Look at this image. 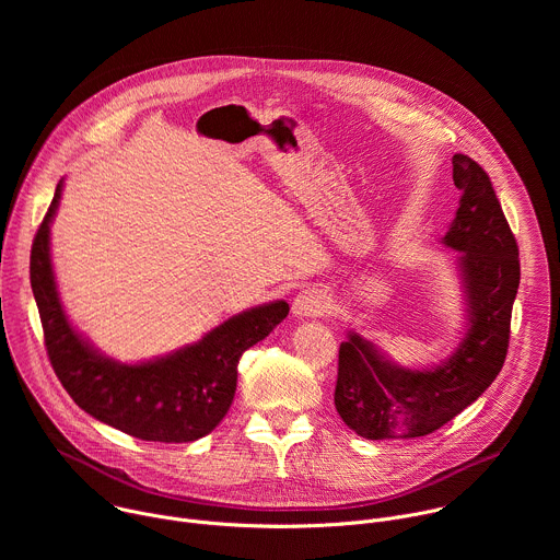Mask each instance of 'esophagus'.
I'll return each mask as SVG.
<instances>
[{
  "label": "esophagus",
  "mask_w": 560,
  "mask_h": 560,
  "mask_svg": "<svg viewBox=\"0 0 560 560\" xmlns=\"http://www.w3.org/2000/svg\"><path fill=\"white\" fill-rule=\"evenodd\" d=\"M330 307V296L318 290V288H307L303 292H299L292 301V312L296 316H322L324 312H328Z\"/></svg>",
  "instance_id": "34e87169"
}]
</instances>
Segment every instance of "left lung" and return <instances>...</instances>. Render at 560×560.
<instances>
[{
  "label": "left lung",
  "mask_w": 560,
  "mask_h": 560,
  "mask_svg": "<svg viewBox=\"0 0 560 560\" xmlns=\"http://www.w3.org/2000/svg\"><path fill=\"white\" fill-rule=\"evenodd\" d=\"M452 177L463 195L443 244L458 250L467 332L452 357L430 370L398 368L374 343L348 332L339 348L335 406L343 423L370 441L417 439L443 428L492 385L508 357L521 283L516 238L474 159L454 154Z\"/></svg>",
  "instance_id": "left-lung-1"
}]
</instances>
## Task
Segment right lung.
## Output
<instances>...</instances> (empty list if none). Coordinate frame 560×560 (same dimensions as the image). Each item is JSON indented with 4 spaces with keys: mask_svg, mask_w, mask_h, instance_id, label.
<instances>
[{
    "mask_svg": "<svg viewBox=\"0 0 560 560\" xmlns=\"http://www.w3.org/2000/svg\"><path fill=\"white\" fill-rule=\"evenodd\" d=\"M61 197L57 184L50 208L31 250V285L39 307L50 365L72 401L141 441L188 443L210 434L228 415L236 389V363L288 316L285 301L236 314L201 341L168 357L128 365L100 354L68 324L52 264L50 223Z\"/></svg>",
    "mask_w": 560,
    "mask_h": 560,
    "instance_id": "right-lung-1",
    "label": "right lung"
}]
</instances>
